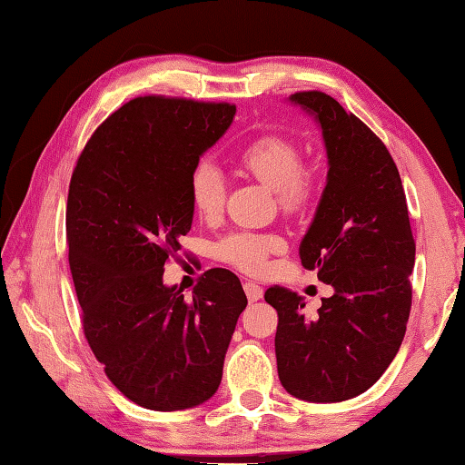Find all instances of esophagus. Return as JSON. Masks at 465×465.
Returning a JSON list of instances; mask_svg holds the SVG:
<instances>
[{
  "instance_id": "esophagus-1",
  "label": "esophagus",
  "mask_w": 465,
  "mask_h": 465,
  "mask_svg": "<svg viewBox=\"0 0 465 465\" xmlns=\"http://www.w3.org/2000/svg\"><path fill=\"white\" fill-rule=\"evenodd\" d=\"M243 292H245V295H248L250 302H258V300H262V295H263V290L260 288L258 283H253V282H245L243 283Z\"/></svg>"
}]
</instances>
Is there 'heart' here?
I'll use <instances>...</instances> for the list:
<instances>
[{"label":"heart","mask_w":465,"mask_h":465,"mask_svg":"<svg viewBox=\"0 0 465 465\" xmlns=\"http://www.w3.org/2000/svg\"><path fill=\"white\" fill-rule=\"evenodd\" d=\"M242 172L272 187L285 213H300L315 195V172L300 163V152L282 135L253 137L233 155ZM190 200L197 215L212 220L220 215L225 202V183L212 163L202 162L190 175ZM283 250V240L270 232H233L215 243V255L245 273H258L268 265L270 255Z\"/></svg>","instance_id":"obj_1"}]
</instances>
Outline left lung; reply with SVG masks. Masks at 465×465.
<instances>
[{
	"label": "left lung",
	"instance_id": "obj_1",
	"mask_svg": "<svg viewBox=\"0 0 465 465\" xmlns=\"http://www.w3.org/2000/svg\"><path fill=\"white\" fill-rule=\"evenodd\" d=\"M292 102L315 115L328 150V183L300 245L333 295L305 318L303 298L282 285L265 292L278 312L280 381L305 401H343L381 378L406 335L410 273L416 262L406 193L388 147L331 95L312 90Z\"/></svg>",
	"mask_w": 465,
	"mask_h": 465
}]
</instances>
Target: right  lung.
I'll return each instance as SVG.
<instances>
[{"label":"right lung","mask_w":465,"mask_h":465,"mask_svg":"<svg viewBox=\"0 0 465 465\" xmlns=\"http://www.w3.org/2000/svg\"><path fill=\"white\" fill-rule=\"evenodd\" d=\"M233 115L225 102L134 97L92 134L69 182L65 238L84 335L110 381L147 410L213 396L248 305L230 270L203 272L192 300L162 280L192 230L190 175Z\"/></svg>","instance_id":"1"}]
</instances>
